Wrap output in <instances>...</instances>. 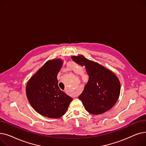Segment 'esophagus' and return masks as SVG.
I'll list each match as a JSON object with an SVG mask.
<instances>
[{
  "label": "esophagus",
  "mask_w": 146,
  "mask_h": 146,
  "mask_svg": "<svg viewBox=\"0 0 146 146\" xmlns=\"http://www.w3.org/2000/svg\"><path fill=\"white\" fill-rule=\"evenodd\" d=\"M77 96H78V95H76V94H75V93H73V94H72V96L73 98H75V97H76Z\"/></svg>",
  "instance_id": "34e87169"
}]
</instances>
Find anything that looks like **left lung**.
<instances>
[{"mask_svg":"<svg viewBox=\"0 0 146 146\" xmlns=\"http://www.w3.org/2000/svg\"><path fill=\"white\" fill-rule=\"evenodd\" d=\"M72 60L85 66L89 80L79 96L86 111L94 115L102 114L111 109L119 96L121 85L111 70L82 55L72 56Z\"/></svg>","mask_w":146,"mask_h":146,"instance_id":"1","label":"left lung"}]
</instances>
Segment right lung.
<instances>
[{
    "mask_svg": "<svg viewBox=\"0 0 146 146\" xmlns=\"http://www.w3.org/2000/svg\"><path fill=\"white\" fill-rule=\"evenodd\" d=\"M63 64V60L61 58L47 61L27 84L28 100L42 116L50 118L62 117L73 99L58 86L57 74Z\"/></svg>",
    "mask_w": 146,
    "mask_h": 146,
    "instance_id": "right-lung-1",
    "label": "right lung"
}]
</instances>
